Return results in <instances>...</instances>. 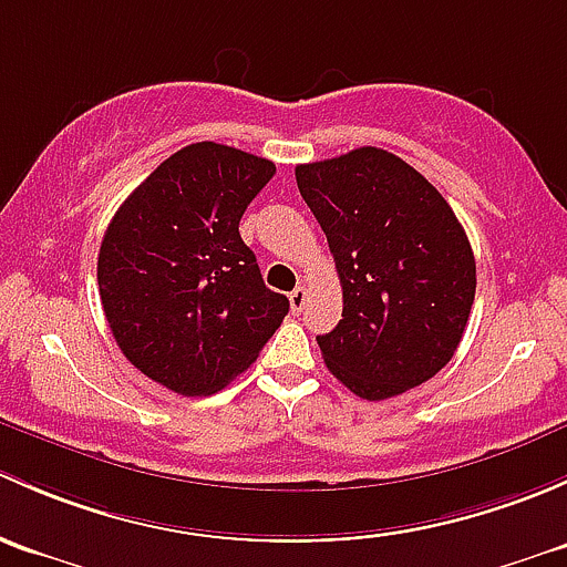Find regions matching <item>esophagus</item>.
<instances>
[{
  "label": "esophagus",
  "mask_w": 567,
  "mask_h": 567,
  "mask_svg": "<svg viewBox=\"0 0 567 567\" xmlns=\"http://www.w3.org/2000/svg\"><path fill=\"white\" fill-rule=\"evenodd\" d=\"M306 300H308V289L306 286H297L295 291L289 295V302H291V311L300 313L302 308H306Z\"/></svg>",
  "instance_id": "obj_1"
}]
</instances>
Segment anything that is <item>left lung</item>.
I'll return each instance as SVG.
<instances>
[{
	"instance_id": "1",
	"label": "left lung",
	"mask_w": 567,
	"mask_h": 567,
	"mask_svg": "<svg viewBox=\"0 0 567 567\" xmlns=\"http://www.w3.org/2000/svg\"><path fill=\"white\" fill-rule=\"evenodd\" d=\"M295 177L343 289L341 322L317 336L327 369L369 401L429 382L456 354L475 300V256L451 204L377 147L300 163Z\"/></svg>"
}]
</instances>
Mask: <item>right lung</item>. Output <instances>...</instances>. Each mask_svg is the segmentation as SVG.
Returning a JSON list of instances; mask_svg holds the SVG:
<instances>
[{
  "label": "right lung",
  "mask_w": 567,
  "mask_h": 567,
  "mask_svg": "<svg viewBox=\"0 0 567 567\" xmlns=\"http://www.w3.org/2000/svg\"><path fill=\"white\" fill-rule=\"evenodd\" d=\"M276 163L198 142L161 163L111 218L97 289L116 347L179 395L218 393L289 313L267 289L240 218Z\"/></svg>",
  "instance_id": "obj_1"
}]
</instances>
